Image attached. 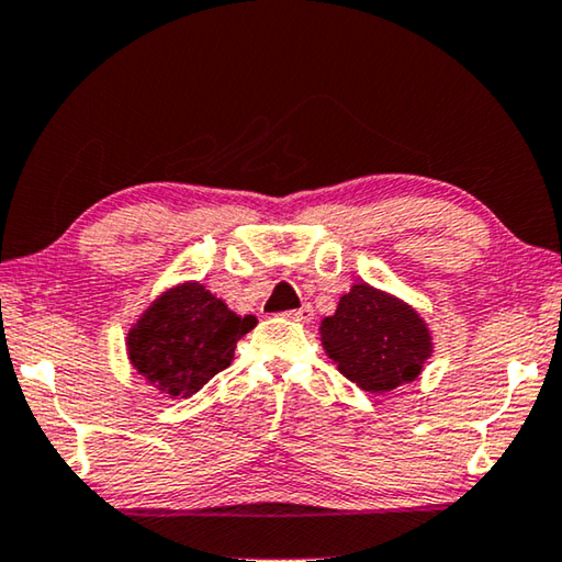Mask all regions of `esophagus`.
I'll return each mask as SVG.
<instances>
[{
  "mask_svg": "<svg viewBox=\"0 0 562 562\" xmlns=\"http://www.w3.org/2000/svg\"><path fill=\"white\" fill-rule=\"evenodd\" d=\"M286 316L293 318V322H301V324H308L311 318H314V308H311L308 304H304L301 308H293V311H286Z\"/></svg>",
  "mask_w": 562,
  "mask_h": 562,
  "instance_id": "esophagus-1",
  "label": "esophagus"
}]
</instances>
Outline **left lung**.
<instances>
[{
	"label": "left lung",
	"mask_w": 562,
	"mask_h": 562,
	"mask_svg": "<svg viewBox=\"0 0 562 562\" xmlns=\"http://www.w3.org/2000/svg\"><path fill=\"white\" fill-rule=\"evenodd\" d=\"M318 334L341 374L369 394L414 382L431 357L425 318L402 299L369 283H353Z\"/></svg>",
	"instance_id": "1"
}]
</instances>
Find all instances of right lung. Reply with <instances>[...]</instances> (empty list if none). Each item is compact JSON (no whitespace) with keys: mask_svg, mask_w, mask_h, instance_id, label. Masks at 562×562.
Segmentation results:
<instances>
[{"mask_svg":"<svg viewBox=\"0 0 562 562\" xmlns=\"http://www.w3.org/2000/svg\"><path fill=\"white\" fill-rule=\"evenodd\" d=\"M256 316H238L191 281L160 293L127 331V359L160 394L191 396L231 367L238 339Z\"/></svg>","mask_w":562,"mask_h":562,"instance_id":"add662e5","label":"right lung"}]
</instances>
